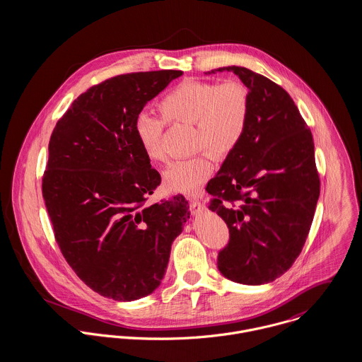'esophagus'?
I'll use <instances>...</instances> for the list:
<instances>
[{
	"label": "esophagus",
	"mask_w": 362,
	"mask_h": 362,
	"mask_svg": "<svg viewBox=\"0 0 362 362\" xmlns=\"http://www.w3.org/2000/svg\"><path fill=\"white\" fill-rule=\"evenodd\" d=\"M204 210H205V204L202 201H199V199H192L191 201V211L194 214H199Z\"/></svg>",
	"instance_id": "esophagus-1"
}]
</instances>
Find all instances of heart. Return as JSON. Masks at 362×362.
<instances>
[{
  "instance_id": "obj_1",
  "label": "heart",
  "mask_w": 362,
  "mask_h": 362,
  "mask_svg": "<svg viewBox=\"0 0 362 362\" xmlns=\"http://www.w3.org/2000/svg\"><path fill=\"white\" fill-rule=\"evenodd\" d=\"M157 110L163 121L149 114L135 118L138 144L149 160L164 161V122L194 125L195 149H207L171 164L164 173V182L173 191L195 195L214 168V157L209 149L217 155H228L243 141L251 118V92L238 79L220 83L189 79L167 92L157 103Z\"/></svg>"
}]
</instances>
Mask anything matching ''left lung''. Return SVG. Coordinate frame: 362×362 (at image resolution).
Segmentation results:
<instances>
[{
  "label": "left lung",
  "mask_w": 362,
  "mask_h": 362,
  "mask_svg": "<svg viewBox=\"0 0 362 362\" xmlns=\"http://www.w3.org/2000/svg\"><path fill=\"white\" fill-rule=\"evenodd\" d=\"M214 71L234 72L251 92L247 132L207 182L209 209L230 233L217 267L258 286L284 274L307 241L320 192L313 138L281 86L244 66Z\"/></svg>",
  "instance_id": "left-lung-1"
}]
</instances>
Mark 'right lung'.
Here are the masks:
<instances>
[{"mask_svg":"<svg viewBox=\"0 0 362 362\" xmlns=\"http://www.w3.org/2000/svg\"><path fill=\"white\" fill-rule=\"evenodd\" d=\"M181 75L161 69L105 79L74 100L50 138L42 191L55 241L76 276L115 301L155 291L189 218L182 195L146 205L161 177L134 131L145 104Z\"/></svg>","mask_w":362,"mask_h":362,"instance_id":"add662e5","label":"right lung"}]
</instances>
